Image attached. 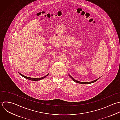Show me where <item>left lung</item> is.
Wrapping results in <instances>:
<instances>
[{
  "label": "left lung",
  "instance_id": "8db88e82",
  "mask_svg": "<svg viewBox=\"0 0 120 120\" xmlns=\"http://www.w3.org/2000/svg\"><path fill=\"white\" fill-rule=\"evenodd\" d=\"M69 76H70V77L74 81V82H76V83H79V84H91V83H94V82H96L97 80H98L100 78H98V79H96V80H94V81H91V82H80V81H78V80H76V79H75L74 78H73L70 74H69Z\"/></svg>",
  "mask_w": 120,
  "mask_h": 120
}]
</instances>
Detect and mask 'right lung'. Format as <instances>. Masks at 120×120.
<instances>
[{
  "label": "right lung",
  "mask_w": 120,
  "mask_h": 120,
  "mask_svg": "<svg viewBox=\"0 0 120 120\" xmlns=\"http://www.w3.org/2000/svg\"><path fill=\"white\" fill-rule=\"evenodd\" d=\"M19 73L21 76H22L23 77H24V78L25 79H26L28 80H32V81H38V80H41L42 79H43L44 78H45V77H46L47 76H48V75L49 74V73H48L47 75H46L44 77H41V78H30V77H26V76H24V75H22L21 74V73H20L19 72Z\"/></svg>",
  "instance_id": "1"
}]
</instances>
